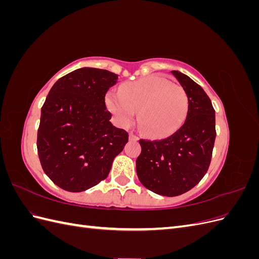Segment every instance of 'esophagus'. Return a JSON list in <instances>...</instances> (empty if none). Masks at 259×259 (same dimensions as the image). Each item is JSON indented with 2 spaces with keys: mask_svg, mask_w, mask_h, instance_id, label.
I'll return each instance as SVG.
<instances>
[{
  "mask_svg": "<svg viewBox=\"0 0 259 259\" xmlns=\"http://www.w3.org/2000/svg\"><path fill=\"white\" fill-rule=\"evenodd\" d=\"M130 139L131 140H138V136L135 135V134H133V133H130Z\"/></svg>",
  "mask_w": 259,
  "mask_h": 259,
  "instance_id": "esophagus-1",
  "label": "esophagus"
}]
</instances>
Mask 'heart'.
Returning <instances> with one entry per match:
<instances>
[{
  "label": "heart",
  "instance_id": "1",
  "mask_svg": "<svg viewBox=\"0 0 259 259\" xmlns=\"http://www.w3.org/2000/svg\"><path fill=\"white\" fill-rule=\"evenodd\" d=\"M106 105L121 126L135 121L146 134L163 137L180 127L188 112V96L180 85L163 77L150 75L125 83L120 93L109 92Z\"/></svg>",
  "mask_w": 259,
  "mask_h": 259
}]
</instances>
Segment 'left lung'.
I'll return each mask as SVG.
<instances>
[{
	"label": "left lung",
	"mask_w": 259,
	"mask_h": 259,
	"mask_svg": "<svg viewBox=\"0 0 259 259\" xmlns=\"http://www.w3.org/2000/svg\"><path fill=\"white\" fill-rule=\"evenodd\" d=\"M188 96L186 120L173 135L163 139H140L137 176L147 189L164 197H176L198 185L210 164L216 137L215 110L209 97L189 76L171 71Z\"/></svg>",
	"instance_id": "obj_1"
}]
</instances>
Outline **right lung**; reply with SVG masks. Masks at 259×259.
Here are the masks:
<instances>
[{
    "mask_svg": "<svg viewBox=\"0 0 259 259\" xmlns=\"http://www.w3.org/2000/svg\"><path fill=\"white\" fill-rule=\"evenodd\" d=\"M117 74L81 68L54 84L41 110L37 154L44 173L61 189L81 192L107 178L128 142L113 126L105 97Z\"/></svg>",
    "mask_w": 259,
    "mask_h": 259,
    "instance_id": "obj_1",
    "label": "right lung"
}]
</instances>
